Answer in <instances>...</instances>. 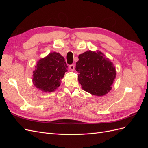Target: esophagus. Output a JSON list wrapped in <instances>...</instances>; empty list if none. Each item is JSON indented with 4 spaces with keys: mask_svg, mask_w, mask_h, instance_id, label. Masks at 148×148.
<instances>
[{
    "mask_svg": "<svg viewBox=\"0 0 148 148\" xmlns=\"http://www.w3.org/2000/svg\"><path fill=\"white\" fill-rule=\"evenodd\" d=\"M69 69H70L71 70L73 71V70H74V69H75V65H74L73 64L70 65H69Z\"/></svg>",
    "mask_w": 148,
    "mask_h": 148,
    "instance_id": "esophagus-1",
    "label": "esophagus"
}]
</instances>
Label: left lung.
Returning <instances> with one entry per match:
<instances>
[{
  "label": "left lung",
  "instance_id": "obj_1",
  "mask_svg": "<svg viewBox=\"0 0 148 148\" xmlns=\"http://www.w3.org/2000/svg\"><path fill=\"white\" fill-rule=\"evenodd\" d=\"M78 59L76 70L79 83L85 91L103 96L111 90L116 77L115 68L102 52L88 51L80 54Z\"/></svg>",
  "mask_w": 148,
  "mask_h": 148
}]
</instances>
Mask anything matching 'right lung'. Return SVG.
<instances>
[{
	"mask_svg": "<svg viewBox=\"0 0 148 148\" xmlns=\"http://www.w3.org/2000/svg\"><path fill=\"white\" fill-rule=\"evenodd\" d=\"M67 65L64 57L52 52L39 60L33 71V82L35 86L44 92H52L60 86Z\"/></svg>",
	"mask_w": 148,
	"mask_h": 148,
	"instance_id": "obj_1",
	"label": "right lung"
}]
</instances>
